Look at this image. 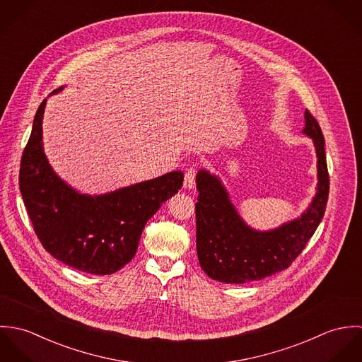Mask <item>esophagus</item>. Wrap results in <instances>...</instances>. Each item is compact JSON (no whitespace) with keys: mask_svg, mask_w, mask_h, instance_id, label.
I'll return each mask as SVG.
<instances>
[{"mask_svg":"<svg viewBox=\"0 0 362 362\" xmlns=\"http://www.w3.org/2000/svg\"><path fill=\"white\" fill-rule=\"evenodd\" d=\"M195 180H197V171L194 168H188L184 177V187L191 189L195 185Z\"/></svg>","mask_w":362,"mask_h":362,"instance_id":"esophagus-1","label":"esophagus"}]
</instances>
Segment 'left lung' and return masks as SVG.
Here are the masks:
<instances>
[{"mask_svg":"<svg viewBox=\"0 0 362 362\" xmlns=\"http://www.w3.org/2000/svg\"><path fill=\"white\" fill-rule=\"evenodd\" d=\"M307 134L317 156V191L308 210L270 231L248 227L231 205L218 178L201 170L197 213V251L209 277L227 284L262 280L287 267L303 252L323 218L329 197L325 139L316 118L305 110Z\"/></svg>","mask_w":362,"mask_h":362,"instance_id":"8db88e82","label":"left lung"}]
</instances>
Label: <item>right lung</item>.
<instances>
[{
	"label": "right lung",
	"instance_id": "1",
	"mask_svg": "<svg viewBox=\"0 0 362 362\" xmlns=\"http://www.w3.org/2000/svg\"><path fill=\"white\" fill-rule=\"evenodd\" d=\"M46 102L35 115L19 170V189L33 230L62 263L90 274H111L135 257L146 221L178 192L184 174L173 171L100 197L78 194L58 178L43 152Z\"/></svg>",
	"mask_w": 362,
	"mask_h": 362
}]
</instances>
